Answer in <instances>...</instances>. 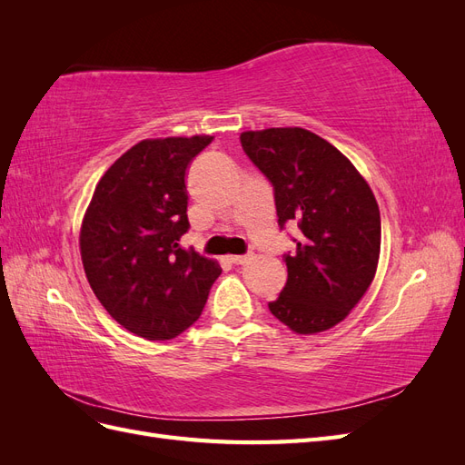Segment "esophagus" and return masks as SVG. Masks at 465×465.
Listing matches in <instances>:
<instances>
[{
	"instance_id": "34e87169",
	"label": "esophagus",
	"mask_w": 465,
	"mask_h": 465,
	"mask_svg": "<svg viewBox=\"0 0 465 465\" xmlns=\"http://www.w3.org/2000/svg\"><path fill=\"white\" fill-rule=\"evenodd\" d=\"M250 260V256H229V262L234 263V265H242Z\"/></svg>"
}]
</instances>
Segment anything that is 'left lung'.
Returning <instances> with one entry per match:
<instances>
[{
    "label": "left lung",
    "instance_id": "8db88e82",
    "mask_svg": "<svg viewBox=\"0 0 465 465\" xmlns=\"http://www.w3.org/2000/svg\"><path fill=\"white\" fill-rule=\"evenodd\" d=\"M241 143L275 190L279 224L302 231L285 254L287 283L272 314L299 335L343 322L369 291L380 258V209L369 182L326 139L304 128L242 132Z\"/></svg>",
    "mask_w": 465,
    "mask_h": 465
}]
</instances>
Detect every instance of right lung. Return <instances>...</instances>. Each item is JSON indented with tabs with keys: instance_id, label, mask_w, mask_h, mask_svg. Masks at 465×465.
Here are the masks:
<instances>
[{
	"instance_id": "right-lung-1",
	"label": "right lung",
	"mask_w": 465,
	"mask_h": 465,
	"mask_svg": "<svg viewBox=\"0 0 465 465\" xmlns=\"http://www.w3.org/2000/svg\"><path fill=\"white\" fill-rule=\"evenodd\" d=\"M211 135L143 139L98 180L79 232L83 270L122 328L173 340L200 318L215 260L180 246L188 232L186 171Z\"/></svg>"
}]
</instances>
